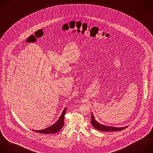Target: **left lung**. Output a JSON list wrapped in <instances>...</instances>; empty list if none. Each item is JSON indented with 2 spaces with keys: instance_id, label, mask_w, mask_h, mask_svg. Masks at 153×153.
<instances>
[{
  "instance_id": "left-lung-1",
  "label": "left lung",
  "mask_w": 153,
  "mask_h": 153,
  "mask_svg": "<svg viewBox=\"0 0 153 153\" xmlns=\"http://www.w3.org/2000/svg\"><path fill=\"white\" fill-rule=\"evenodd\" d=\"M91 123L92 125V126L97 130H100V131H120L125 129L128 126L123 127H112V126H105L103 124H101L97 122L94 115L92 112L91 113Z\"/></svg>"
}]
</instances>
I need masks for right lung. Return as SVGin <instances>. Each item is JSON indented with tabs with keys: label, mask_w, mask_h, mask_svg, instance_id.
Instances as JSON below:
<instances>
[{
	"label": "right lung",
	"mask_w": 153,
	"mask_h": 153,
	"mask_svg": "<svg viewBox=\"0 0 153 153\" xmlns=\"http://www.w3.org/2000/svg\"><path fill=\"white\" fill-rule=\"evenodd\" d=\"M67 109V108H65L63 110L59 119L53 125L50 126L48 127H47L44 129L38 130H33V131L35 132H37V133H44V134H52V133H55L58 132L62 128V127L64 125V116L66 113Z\"/></svg>",
	"instance_id": "right-lung-1"
}]
</instances>
